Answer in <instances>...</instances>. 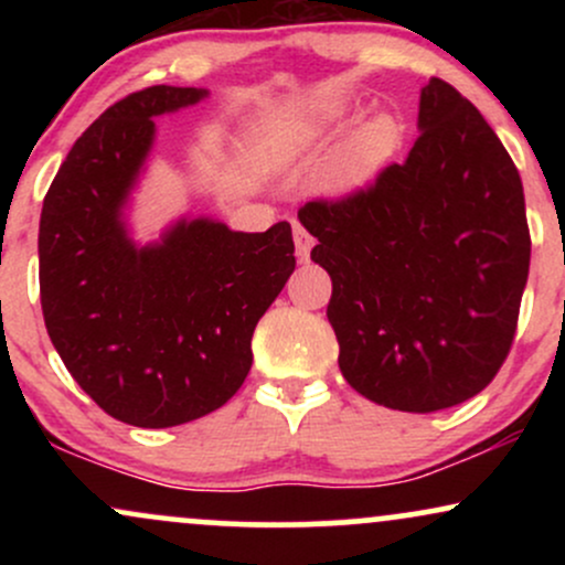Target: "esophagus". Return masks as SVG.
Listing matches in <instances>:
<instances>
[{
	"instance_id": "obj_1",
	"label": "esophagus",
	"mask_w": 565,
	"mask_h": 565,
	"mask_svg": "<svg viewBox=\"0 0 565 565\" xmlns=\"http://www.w3.org/2000/svg\"><path fill=\"white\" fill-rule=\"evenodd\" d=\"M295 246H297V257H300V260H308L313 238H310V233L305 231L302 225H295Z\"/></svg>"
}]
</instances>
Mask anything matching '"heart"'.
Segmentation results:
<instances>
[{
    "instance_id": "heart-1",
    "label": "heart",
    "mask_w": 565,
    "mask_h": 565,
    "mask_svg": "<svg viewBox=\"0 0 565 565\" xmlns=\"http://www.w3.org/2000/svg\"><path fill=\"white\" fill-rule=\"evenodd\" d=\"M401 142V127L393 116L380 114L355 129L350 138L337 148V153L329 161L323 183L332 193H353L377 178L382 167L391 161ZM323 146V129H310L305 135L302 148L305 153H319Z\"/></svg>"
}]
</instances>
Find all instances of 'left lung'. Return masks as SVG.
<instances>
[{
	"label": "left lung",
	"mask_w": 565,
	"mask_h": 565,
	"mask_svg": "<svg viewBox=\"0 0 565 565\" xmlns=\"http://www.w3.org/2000/svg\"><path fill=\"white\" fill-rule=\"evenodd\" d=\"M417 127L404 164L297 217L332 276L342 377L374 404L427 414L481 393L508 359L531 236L521 174L468 97L433 76Z\"/></svg>",
	"instance_id": "obj_1"
}]
</instances>
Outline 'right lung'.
<instances>
[{"label":"right lung","mask_w":565,"mask_h":565,"mask_svg":"<svg viewBox=\"0 0 565 565\" xmlns=\"http://www.w3.org/2000/svg\"><path fill=\"white\" fill-rule=\"evenodd\" d=\"M210 93L157 84L100 114L57 170L39 220V295L79 387L135 427L215 412L252 369V334L295 270L291 225L231 231L178 220L135 244L125 206L151 153L153 116Z\"/></svg>","instance_id":"1"}]
</instances>
